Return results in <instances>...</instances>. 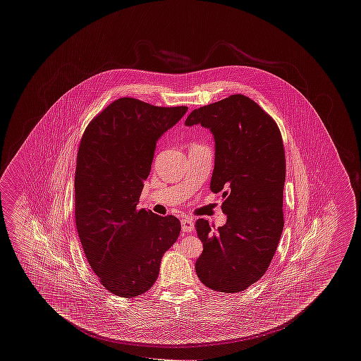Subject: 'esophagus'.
I'll use <instances>...</instances> for the list:
<instances>
[{"mask_svg": "<svg viewBox=\"0 0 361 361\" xmlns=\"http://www.w3.org/2000/svg\"><path fill=\"white\" fill-rule=\"evenodd\" d=\"M181 230H183L184 233H192V231L195 230L193 221L189 219V218H183V221H181Z\"/></svg>", "mask_w": 361, "mask_h": 361, "instance_id": "obj_1", "label": "esophagus"}]
</instances>
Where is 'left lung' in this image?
Returning a JSON list of instances; mask_svg holds the SVG:
<instances>
[{
  "label": "left lung",
  "mask_w": 361,
  "mask_h": 361,
  "mask_svg": "<svg viewBox=\"0 0 361 361\" xmlns=\"http://www.w3.org/2000/svg\"><path fill=\"white\" fill-rule=\"evenodd\" d=\"M185 124H200L214 135L209 188L222 193L227 215L215 233L206 219L196 221L204 246L196 274L214 291H243L267 272L284 227L286 154L280 130L243 94L193 109Z\"/></svg>",
  "instance_id": "1"
}]
</instances>
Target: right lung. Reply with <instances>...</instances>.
Segmentation results:
<instances>
[{
    "mask_svg": "<svg viewBox=\"0 0 361 361\" xmlns=\"http://www.w3.org/2000/svg\"><path fill=\"white\" fill-rule=\"evenodd\" d=\"M187 106L121 97L87 124L75 166V224L86 259L104 287L121 298L150 290L164 253L178 238L173 216L137 209L157 140Z\"/></svg>",
    "mask_w": 361,
    "mask_h": 361,
    "instance_id": "1",
    "label": "right lung"
}]
</instances>
